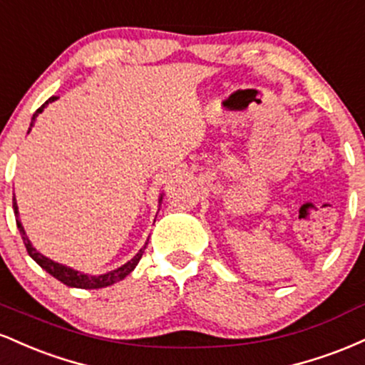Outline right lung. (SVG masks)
<instances>
[{
  "label": "right lung",
  "instance_id": "obj_1",
  "mask_svg": "<svg viewBox=\"0 0 365 365\" xmlns=\"http://www.w3.org/2000/svg\"><path fill=\"white\" fill-rule=\"evenodd\" d=\"M54 99H56V98H49L48 101H46V103L43 104V106H41L39 110H37V111L34 113V116H32V121H31V127H32V125H34V121H36L37 116H39V113L43 111L44 108H46V104L54 101ZM14 211H15V216H16V226H19V232H20V235H22L24 245H25V249H27L29 255H31V257L34 259V261H36L37 264H39V266L43 267L44 271H48L49 274L54 276V278H56L58 282H61L63 284H66V287L86 288V290H91V288H104V287H110V284L116 283V282H121V279H123L125 276L132 273V271L135 269L137 264H139L142 254H144L145 247H144V249H140L139 252H137V255L132 259V261H128L127 264H123V266L118 267V269L110 271V273H106V274H101V276L82 274V273H78V271L72 269V267H66V266H63V264H58V262L51 261V259L44 257L43 254H39V252H37V250L34 249V247H32L31 240H29L27 235H25V230H24L22 223H20V221H19V207H16L15 197H14Z\"/></svg>",
  "mask_w": 365,
  "mask_h": 365
}]
</instances>
